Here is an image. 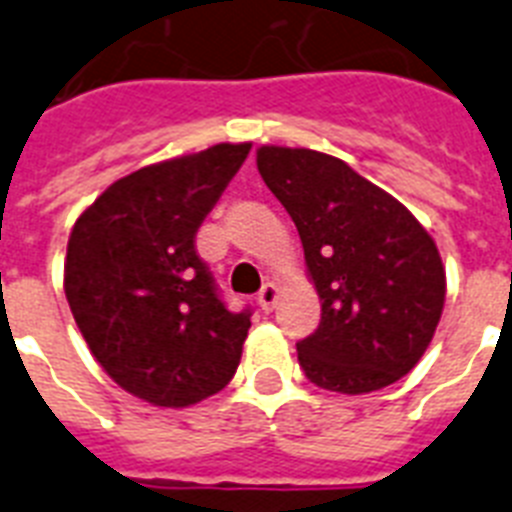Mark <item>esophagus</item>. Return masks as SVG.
I'll use <instances>...</instances> for the list:
<instances>
[{
  "label": "esophagus",
  "mask_w": 512,
  "mask_h": 512,
  "mask_svg": "<svg viewBox=\"0 0 512 512\" xmlns=\"http://www.w3.org/2000/svg\"><path fill=\"white\" fill-rule=\"evenodd\" d=\"M276 302H278V286L265 284L263 289H260V294H257V305H260V310H263V313H270V310L276 307Z\"/></svg>",
  "instance_id": "esophagus-1"
}]
</instances>
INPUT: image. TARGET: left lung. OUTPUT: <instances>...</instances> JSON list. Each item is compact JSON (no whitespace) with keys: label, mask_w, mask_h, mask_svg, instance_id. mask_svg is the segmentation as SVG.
<instances>
[{"label":"left lung","mask_w":512,"mask_h":512,"mask_svg":"<svg viewBox=\"0 0 512 512\" xmlns=\"http://www.w3.org/2000/svg\"><path fill=\"white\" fill-rule=\"evenodd\" d=\"M257 170L292 215L321 297V323L297 344L305 376L342 394L400 381L434 339L447 294L429 231L339 157L265 144Z\"/></svg>","instance_id":"obj_1"}]
</instances>
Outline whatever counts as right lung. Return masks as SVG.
Here are the masks:
<instances>
[{"label":"right lung","mask_w":512,"mask_h":512,"mask_svg":"<svg viewBox=\"0 0 512 512\" xmlns=\"http://www.w3.org/2000/svg\"><path fill=\"white\" fill-rule=\"evenodd\" d=\"M249 147L215 144L134 170L70 231V313L107 376L149 405H197L239 368L249 310L220 302L194 236Z\"/></svg>","instance_id":"right-lung-1"}]
</instances>
